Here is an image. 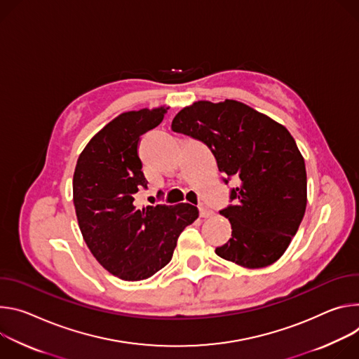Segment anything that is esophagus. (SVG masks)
Returning <instances> with one entry per match:
<instances>
[{"instance_id": "esophagus-1", "label": "esophagus", "mask_w": 359, "mask_h": 359, "mask_svg": "<svg viewBox=\"0 0 359 359\" xmlns=\"http://www.w3.org/2000/svg\"><path fill=\"white\" fill-rule=\"evenodd\" d=\"M200 215H201V218H210L214 215V212L211 210H208L207 207L200 205Z\"/></svg>"}]
</instances>
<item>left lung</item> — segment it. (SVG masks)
<instances>
[{"label": "left lung", "instance_id": "left-lung-1", "mask_svg": "<svg viewBox=\"0 0 359 359\" xmlns=\"http://www.w3.org/2000/svg\"><path fill=\"white\" fill-rule=\"evenodd\" d=\"M171 128L204 142L219 172L238 181L233 205L219 211L232 236L215 254L251 269L280 259L306 208L305 161L290 131L235 100L196 101L175 115Z\"/></svg>", "mask_w": 359, "mask_h": 359}]
</instances>
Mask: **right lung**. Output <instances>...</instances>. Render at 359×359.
<instances>
[{"label": "right lung", "mask_w": 359, "mask_h": 359, "mask_svg": "<svg viewBox=\"0 0 359 359\" xmlns=\"http://www.w3.org/2000/svg\"><path fill=\"white\" fill-rule=\"evenodd\" d=\"M170 107L119 114L79 154L72 178L74 207L95 259L124 281H141L172 258L180 233L198 218L189 204L137 208L147 188L140 137L161 124Z\"/></svg>", "instance_id": "right-lung-1"}]
</instances>
